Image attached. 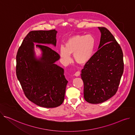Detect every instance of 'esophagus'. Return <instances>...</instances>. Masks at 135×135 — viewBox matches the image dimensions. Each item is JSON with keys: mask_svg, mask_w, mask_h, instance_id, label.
<instances>
[{"mask_svg": "<svg viewBox=\"0 0 135 135\" xmlns=\"http://www.w3.org/2000/svg\"><path fill=\"white\" fill-rule=\"evenodd\" d=\"M74 75L75 76H79L80 75V71H76L75 73V74H74Z\"/></svg>", "mask_w": 135, "mask_h": 135, "instance_id": "esophagus-1", "label": "esophagus"}]
</instances>
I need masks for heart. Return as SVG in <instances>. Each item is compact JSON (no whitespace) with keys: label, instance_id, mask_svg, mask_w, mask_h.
Wrapping results in <instances>:
<instances>
[{"label":"heart","instance_id":"obj_1","mask_svg":"<svg viewBox=\"0 0 135 135\" xmlns=\"http://www.w3.org/2000/svg\"><path fill=\"white\" fill-rule=\"evenodd\" d=\"M95 46V39L91 35H75L66 41L65 47L61 46L59 53L66 63L71 61V54L76 63L85 65L92 56Z\"/></svg>","mask_w":135,"mask_h":135}]
</instances>
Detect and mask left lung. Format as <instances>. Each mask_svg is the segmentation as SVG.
<instances>
[{"mask_svg": "<svg viewBox=\"0 0 135 135\" xmlns=\"http://www.w3.org/2000/svg\"><path fill=\"white\" fill-rule=\"evenodd\" d=\"M101 32L98 50L81 71L84 98L91 104H100L117 93L123 73V52L111 32L98 27Z\"/></svg>", "mask_w": 135, "mask_h": 135, "instance_id": "1", "label": "left lung"}]
</instances>
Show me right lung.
Wrapping results in <instances>:
<instances>
[{
	"instance_id": "obj_1",
	"label": "right lung",
	"mask_w": 135,
	"mask_h": 135,
	"mask_svg": "<svg viewBox=\"0 0 135 135\" xmlns=\"http://www.w3.org/2000/svg\"><path fill=\"white\" fill-rule=\"evenodd\" d=\"M55 30L29 32L18 48L16 73L26 97L36 105L45 108L61 105L64 100L68 81L64 69L54 63L59 54L49 46H56ZM42 51L39 59L35 56L34 43Z\"/></svg>"
}]
</instances>
